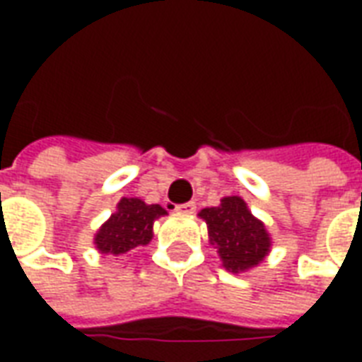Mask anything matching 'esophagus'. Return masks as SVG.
Returning <instances> with one entry per match:
<instances>
[{"instance_id": "1", "label": "esophagus", "mask_w": 362, "mask_h": 362, "mask_svg": "<svg viewBox=\"0 0 362 362\" xmlns=\"http://www.w3.org/2000/svg\"><path fill=\"white\" fill-rule=\"evenodd\" d=\"M176 211L186 213V215H192V213L196 211V204H194V202H188V204L176 205Z\"/></svg>"}]
</instances>
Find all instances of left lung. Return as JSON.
I'll use <instances>...</instances> for the list:
<instances>
[{
    "instance_id": "obj_1",
    "label": "left lung",
    "mask_w": 362,
    "mask_h": 362,
    "mask_svg": "<svg viewBox=\"0 0 362 362\" xmlns=\"http://www.w3.org/2000/svg\"><path fill=\"white\" fill-rule=\"evenodd\" d=\"M197 215L205 221L209 244L217 248L227 272H248L272 250V235L240 196L223 197L217 207H205Z\"/></svg>"
}]
</instances>
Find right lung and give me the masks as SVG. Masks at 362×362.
Masks as SVG:
<instances>
[{"mask_svg": "<svg viewBox=\"0 0 362 362\" xmlns=\"http://www.w3.org/2000/svg\"><path fill=\"white\" fill-rule=\"evenodd\" d=\"M158 204H145L139 197H122L116 211L95 233V248L103 256H126L147 246L153 238V223L165 217Z\"/></svg>", "mask_w": 362, "mask_h": 362, "instance_id": "obj_1", "label": "right lung"}]
</instances>
